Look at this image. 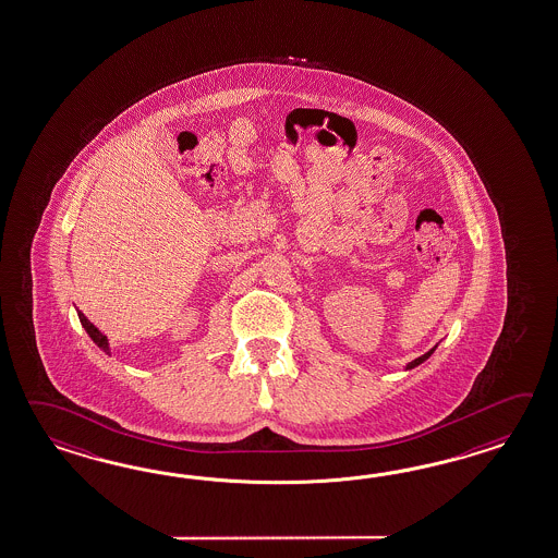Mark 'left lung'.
Masks as SVG:
<instances>
[{"label": "left lung", "mask_w": 558, "mask_h": 558, "mask_svg": "<svg viewBox=\"0 0 558 558\" xmlns=\"http://www.w3.org/2000/svg\"><path fill=\"white\" fill-rule=\"evenodd\" d=\"M432 353H434V349H432V351H429V353H425V354H423V356H420V359H415V361H411V363H409L408 367H405V371H409V368L417 367V365H422L423 361H425V359H427V356H432Z\"/></svg>", "instance_id": "obj_1"}]
</instances>
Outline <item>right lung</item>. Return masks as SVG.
Listing matches in <instances>:
<instances>
[{
  "label": "right lung",
  "mask_w": 558,
  "mask_h": 558,
  "mask_svg": "<svg viewBox=\"0 0 558 558\" xmlns=\"http://www.w3.org/2000/svg\"><path fill=\"white\" fill-rule=\"evenodd\" d=\"M78 318H81L82 328L88 332V337L93 339L96 347H98V349H102L105 353L110 354L109 340H107V337H105V335H102L95 325H90V323L86 320V316H84V314L78 313Z\"/></svg>",
  "instance_id": "add662e5"
}]
</instances>
